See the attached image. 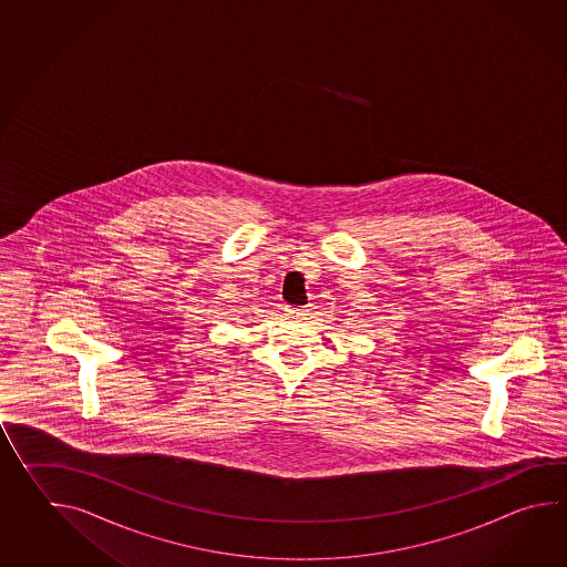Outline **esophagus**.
Masks as SVG:
<instances>
[{"instance_id":"1","label":"esophagus","mask_w":567,"mask_h":567,"mask_svg":"<svg viewBox=\"0 0 567 567\" xmlns=\"http://www.w3.org/2000/svg\"><path fill=\"white\" fill-rule=\"evenodd\" d=\"M285 312H287V317H290V319H299V317H302V315L307 312V309H299V307H285Z\"/></svg>"}]
</instances>
